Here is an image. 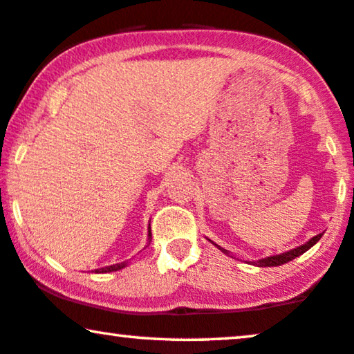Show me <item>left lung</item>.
<instances>
[{
    "label": "left lung",
    "instance_id": "1",
    "mask_svg": "<svg viewBox=\"0 0 354 354\" xmlns=\"http://www.w3.org/2000/svg\"><path fill=\"white\" fill-rule=\"evenodd\" d=\"M322 234H324V233H319V234H315L314 238H310L308 243H304V244H303V246H298V248H295V249H290V251H286V252H281V254H277V256L263 257V259H261V261H257V262H252V263H254V266H257V267H279V266H283V263L290 262V261H293V259L299 257L301 254H304L306 251H309V249L313 248L314 244L317 243L320 238H322ZM207 239H209V238H207ZM209 241H210L212 244H214V246L218 248L221 252L226 254V256H230V257L236 259V257H234V256H232V252H230V251H226V249H223V248H221V246H218V244L212 241V239H209Z\"/></svg>",
    "mask_w": 354,
    "mask_h": 354
}]
</instances>
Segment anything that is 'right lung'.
I'll return each mask as SVG.
<instances>
[{
    "instance_id": "add662e5",
    "label": "right lung",
    "mask_w": 354,
    "mask_h": 354,
    "mask_svg": "<svg viewBox=\"0 0 354 354\" xmlns=\"http://www.w3.org/2000/svg\"><path fill=\"white\" fill-rule=\"evenodd\" d=\"M152 241V232H150V223H149V233H147V246ZM145 246V248H147ZM128 261L121 262V263H115V266H108V267H103V268H97L95 273H108V272H116V270H121V268H124L128 266Z\"/></svg>"
}]
</instances>
